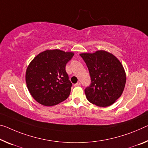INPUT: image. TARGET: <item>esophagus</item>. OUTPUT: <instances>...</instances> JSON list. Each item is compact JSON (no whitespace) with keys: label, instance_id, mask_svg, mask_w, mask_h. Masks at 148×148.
<instances>
[{"label":"esophagus","instance_id":"obj_1","mask_svg":"<svg viewBox=\"0 0 148 148\" xmlns=\"http://www.w3.org/2000/svg\"><path fill=\"white\" fill-rule=\"evenodd\" d=\"M80 86V82H77L76 84H74V86Z\"/></svg>","mask_w":148,"mask_h":148}]
</instances>
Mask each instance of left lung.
I'll return each instance as SVG.
<instances>
[{
	"label": "left lung",
	"mask_w": 148,
	"mask_h": 148,
	"mask_svg": "<svg viewBox=\"0 0 148 148\" xmlns=\"http://www.w3.org/2000/svg\"><path fill=\"white\" fill-rule=\"evenodd\" d=\"M90 72L91 84L85 89L88 100L99 107H108L121 97L126 84L123 66L115 56L105 51L81 53Z\"/></svg>",
	"instance_id": "8db88e82"
}]
</instances>
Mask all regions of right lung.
I'll list each match as a JSON object with an SVG mask.
<instances>
[{
  "mask_svg": "<svg viewBox=\"0 0 148 148\" xmlns=\"http://www.w3.org/2000/svg\"><path fill=\"white\" fill-rule=\"evenodd\" d=\"M74 55L59 49L46 50L29 63L25 81L30 94L39 103L53 106L69 97L72 84L65 69Z\"/></svg>",
  "mask_w": 148,
  "mask_h": 148,
  "instance_id": "obj_1",
  "label": "right lung"
}]
</instances>
